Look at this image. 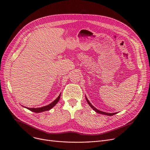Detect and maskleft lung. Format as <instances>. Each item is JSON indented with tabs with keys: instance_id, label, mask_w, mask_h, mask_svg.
<instances>
[{
	"instance_id": "left-lung-1",
	"label": "left lung",
	"mask_w": 150,
	"mask_h": 150,
	"mask_svg": "<svg viewBox=\"0 0 150 150\" xmlns=\"http://www.w3.org/2000/svg\"><path fill=\"white\" fill-rule=\"evenodd\" d=\"M85 99H86V102H88V105H90V106L93 108V110L94 111H95L96 112L98 113H99V114H103V115H107V116H113L114 115V114H117V112H112V113H108V112H103V111H100L99 110H98L97 108H96L94 106H93V105H91V103L90 102V101L88 100L87 98L85 96Z\"/></svg>"
}]
</instances>
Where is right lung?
Segmentation results:
<instances>
[{
  "label": "right lung",
  "mask_w": 150,
  "mask_h": 150,
  "mask_svg": "<svg viewBox=\"0 0 150 150\" xmlns=\"http://www.w3.org/2000/svg\"><path fill=\"white\" fill-rule=\"evenodd\" d=\"M60 94H61V93L59 94V96L57 97V98L56 99H55L53 102H51L49 105H46V106H44V107H40V108H28V107H25L23 106H22V107H23L24 108H26V109H28L33 112H36V113L43 112L45 111H48V110H51L52 108H53L55 105L57 103V102H59V100H60Z\"/></svg>",
  "instance_id": "add662e5"
}]
</instances>
